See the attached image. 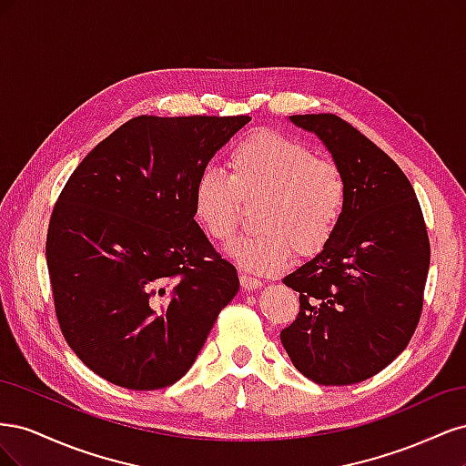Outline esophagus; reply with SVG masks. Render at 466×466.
<instances>
[{"mask_svg": "<svg viewBox=\"0 0 466 466\" xmlns=\"http://www.w3.org/2000/svg\"><path fill=\"white\" fill-rule=\"evenodd\" d=\"M241 286H243V289H247V291H252V289H258L260 286H262V281L258 279V278H252V276H247V274H241Z\"/></svg>", "mask_w": 466, "mask_h": 466, "instance_id": "34e87169", "label": "esophagus"}]
</instances>
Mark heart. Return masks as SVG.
Returning <instances> with one entry per match:
<instances>
[{"mask_svg":"<svg viewBox=\"0 0 466 466\" xmlns=\"http://www.w3.org/2000/svg\"><path fill=\"white\" fill-rule=\"evenodd\" d=\"M229 175L206 168L194 185V216L214 241L237 233L243 206L258 204L252 235L229 255L258 274L286 268L291 252L311 257L330 241L348 202L342 167L276 132H252L228 155Z\"/></svg>","mask_w":466,"mask_h":466,"instance_id":"heart-1","label":"heart"}]
</instances>
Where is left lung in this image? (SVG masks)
<instances>
[{
	"label": "left lung",
	"mask_w": 466,
	"mask_h": 466,
	"mask_svg": "<svg viewBox=\"0 0 466 466\" xmlns=\"http://www.w3.org/2000/svg\"><path fill=\"white\" fill-rule=\"evenodd\" d=\"M342 167L348 202L315 258L284 278L299 313L279 332L299 373L354 385L383 371L410 342L424 305L430 238L410 180L389 155L336 115H295Z\"/></svg>",
	"instance_id": "left-lung-1"
}]
</instances>
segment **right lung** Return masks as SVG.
<instances>
[{"mask_svg": "<svg viewBox=\"0 0 466 466\" xmlns=\"http://www.w3.org/2000/svg\"><path fill=\"white\" fill-rule=\"evenodd\" d=\"M250 116H137L105 137L52 209L46 264L66 342L132 390L187 375L237 270L194 219L192 194Z\"/></svg>", "mask_w": 466, "mask_h": 466, "instance_id": "obj_1", "label": "right lung"}]
</instances>
